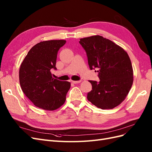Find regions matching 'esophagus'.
I'll use <instances>...</instances> for the list:
<instances>
[{
	"mask_svg": "<svg viewBox=\"0 0 152 152\" xmlns=\"http://www.w3.org/2000/svg\"><path fill=\"white\" fill-rule=\"evenodd\" d=\"M81 82V80H77V81H72V83H73V84H78V83H80V82Z\"/></svg>",
	"mask_w": 152,
	"mask_h": 152,
	"instance_id": "1",
	"label": "esophagus"
}]
</instances>
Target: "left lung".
Here are the masks:
<instances>
[{
  "instance_id": "obj_1",
  "label": "left lung",
  "mask_w": 152,
  "mask_h": 152,
  "mask_svg": "<svg viewBox=\"0 0 152 152\" xmlns=\"http://www.w3.org/2000/svg\"><path fill=\"white\" fill-rule=\"evenodd\" d=\"M89 68L98 69L99 82L89 80L92 90L87 99L98 108L112 109L125 99L133 82V70L127 53L100 35L80 39Z\"/></svg>"
}]
</instances>
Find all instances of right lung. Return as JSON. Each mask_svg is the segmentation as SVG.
Returning <instances> with one entry per match:
<instances>
[{"instance_id":"right-lung-1","label":"right lung","mask_w":152,"mask_h":152,"mask_svg":"<svg viewBox=\"0 0 152 152\" xmlns=\"http://www.w3.org/2000/svg\"><path fill=\"white\" fill-rule=\"evenodd\" d=\"M65 40L40 42L32 47L19 71L20 83L26 96L37 107L54 110L64 104L70 82L55 79L50 70H56L59 49Z\"/></svg>"}]
</instances>
